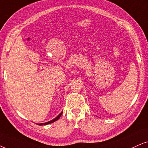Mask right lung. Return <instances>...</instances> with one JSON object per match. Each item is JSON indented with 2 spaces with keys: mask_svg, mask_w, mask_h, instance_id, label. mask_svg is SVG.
<instances>
[{
  "mask_svg": "<svg viewBox=\"0 0 148 148\" xmlns=\"http://www.w3.org/2000/svg\"><path fill=\"white\" fill-rule=\"evenodd\" d=\"M62 112L60 113V114L57 116V117L55 118L54 119L51 120V121H49V122H47V123H38V125H47V124H49V123H53V122L57 121V120L59 119L60 117V116H61V115H62Z\"/></svg>",
  "mask_w": 148,
  "mask_h": 148,
  "instance_id": "obj_1",
  "label": "right lung"
}]
</instances>
